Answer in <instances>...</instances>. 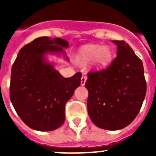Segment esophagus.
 <instances>
[{
    "mask_svg": "<svg viewBox=\"0 0 156 156\" xmlns=\"http://www.w3.org/2000/svg\"><path fill=\"white\" fill-rule=\"evenodd\" d=\"M87 76H85V75L82 76V77H81V83H80L82 86H83V85L85 84V83H86V81H87Z\"/></svg>",
    "mask_w": 156,
    "mask_h": 156,
    "instance_id": "34e87169",
    "label": "esophagus"
}]
</instances>
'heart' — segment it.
Masks as SVG:
<instances>
[{
  "instance_id": "heart-1",
  "label": "heart",
  "mask_w": 156,
  "mask_h": 156,
  "mask_svg": "<svg viewBox=\"0 0 156 156\" xmlns=\"http://www.w3.org/2000/svg\"><path fill=\"white\" fill-rule=\"evenodd\" d=\"M112 57V51L108 47L98 44H87L81 48L79 51V62L86 63L94 60L97 65H105Z\"/></svg>"
}]
</instances>
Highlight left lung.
Here are the masks:
<instances>
[{"instance_id": "left-lung-1", "label": "left lung", "mask_w": 156, "mask_h": 156, "mask_svg": "<svg viewBox=\"0 0 156 156\" xmlns=\"http://www.w3.org/2000/svg\"><path fill=\"white\" fill-rule=\"evenodd\" d=\"M117 55L105 69L87 73V112L98 127L117 130L136 118L147 85L143 63L127 43L112 41Z\"/></svg>"}]
</instances>
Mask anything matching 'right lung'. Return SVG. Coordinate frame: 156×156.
I'll return each mask as SVG.
<instances>
[{"instance_id":"right-lung-1","label":"right lung","mask_w":156,"mask_h":156,"mask_svg":"<svg viewBox=\"0 0 156 156\" xmlns=\"http://www.w3.org/2000/svg\"><path fill=\"white\" fill-rule=\"evenodd\" d=\"M69 44L61 38L38 37L19 51L12 68L10 99L22 120L40 131L55 130L64 123L65 105L80 85L81 73L65 78L51 63L48 53H63Z\"/></svg>"}]
</instances>
